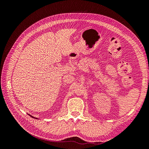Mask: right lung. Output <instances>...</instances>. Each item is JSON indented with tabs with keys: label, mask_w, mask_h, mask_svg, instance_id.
<instances>
[{
	"label": "right lung",
	"mask_w": 149,
	"mask_h": 149,
	"mask_svg": "<svg viewBox=\"0 0 149 149\" xmlns=\"http://www.w3.org/2000/svg\"><path fill=\"white\" fill-rule=\"evenodd\" d=\"M29 115L31 117V118H34V117H33V116H31V115H30V114H29ZM35 119H37L38 118H35Z\"/></svg>",
	"instance_id": "1"
}]
</instances>
